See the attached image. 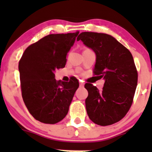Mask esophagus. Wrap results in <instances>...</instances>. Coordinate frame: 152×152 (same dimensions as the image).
Wrapping results in <instances>:
<instances>
[{
  "mask_svg": "<svg viewBox=\"0 0 152 152\" xmlns=\"http://www.w3.org/2000/svg\"><path fill=\"white\" fill-rule=\"evenodd\" d=\"M84 85H85V84H84L83 82H79V87H84Z\"/></svg>",
  "mask_w": 152,
  "mask_h": 152,
  "instance_id": "obj_1",
  "label": "esophagus"
}]
</instances>
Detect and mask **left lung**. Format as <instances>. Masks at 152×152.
<instances>
[{
	"mask_svg": "<svg viewBox=\"0 0 152 152\" xmlns=\"http://www.w3.org/2000/svg\"><path fill=\"white\" fill-rule=\"evenodd\" d=\"M82 40L96 54L93 74L105 80L102 90L86 83L85 100L89 118L96 124L109 126L120 121L133 102L137 85V71L131 52L107 34L82 32Z\"/></svg>",
	"mask_w": 152,
	"mask_h": 152,
	"instance_id": "8db88e82",
	"label": "left lung"
}]
</instances>
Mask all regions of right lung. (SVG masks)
Returning a JSON list of instances; mask_svg holds the SVG:
<instances>
[{
    "mask_svg": "<svg viewBox=\"0 0 152 152\" xmlns=\"http://www.w3.org/2000/svg\"><path fill=\"white\" fill-rule=\"evenodd\" d=\"M79 31L44 37L25 50L19 61L22 97L30 114L44 124L61 121L79 84L55 79V71L63 68L66 56Z\"/></svg>",
    "mask_w": 152,
    "mask_h": 152,
    "instance_id": "1",
    "label": "right lung"
}]
</instances>
